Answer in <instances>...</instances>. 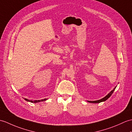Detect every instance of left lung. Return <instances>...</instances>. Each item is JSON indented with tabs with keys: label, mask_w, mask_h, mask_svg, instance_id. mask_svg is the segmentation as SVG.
<instances>
[{
	"label": "left lung",
	"mask_w": 132,
	"mask_h": 132,
	"mask_svg": "<svg viewBox=\"0 0 132 132\" xmlns=\"http://www.w3.org/2000/svg\"><path fill=\"white\" fill-rule=\"evenodd\" d=\"M116 87H115V88H114V89H113L112 90H111V92H110L108 95H107V96H106V97L103 98L101 99V100H100L94 101H88V102H90V103H100V102H103V101H105L106 100H108L110 96H111V94L113 93V92H114V91L115 90Z\"/></svg>",
	"instance_id": "8db88e82"
}]
</instances>
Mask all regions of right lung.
Wrapping results in <instances>:
<instances>
[{"label": "right lung", "instance_id": "1", "mask_svg": "<svg viewBox=\"0 0 132 132\" xmlns=\"http://www.w3.org/2000/svg\"><path fill=\"white\" fill-rule=\"evenodd\" d=\"M24 100H26V101H29V102H32V103H38V102H42V101H45V100H47V99L45 98V99L41 100H34V101H31V100H27V99H26V98H24Z\"/></svg>", "mask_w": 132, "mask_h": 132}]
</instances>
